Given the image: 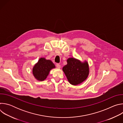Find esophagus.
Returning <instances> with one entry per match:
<instances>
[{"mask_svg":"<svg viewBox=\"0 0 123 123\" xmlns=\"http://www.w3.org/2000/svg\"><path fill=\"white\" fill-rule=\"evenodd\" d=\"M56 67L57 68H61V66H60V65L59 64H56Z\"/></svg>","mask_w":123,"mask_h":123,"instance_id":"obj_1","label":"esophagus"}]
</instances>
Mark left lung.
<instances>
[{
    "instance_id": "left-lung-1",
    "label": "left lung",
    "mask_w": 123,
    "mask_h": 123,
    "mask_svg": "<svg viewBox=\"0 0 123 123\" xmlns=\"http://www.w3.org/2000/svg\"><path fill=\"white\" fill-rule=\"evenodd\" d=\"M67 64L62 68L69 83L74 86L79 85L88 77L89 66L86 61L80 60L72 57L67 60Z\"/></svg>"
}]
</instances>
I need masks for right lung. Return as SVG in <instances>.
I'll return each mask as SVG.
<instances>
[{"label":"right lung","instance_id":"add662e5","mask_svg":"<svg viewBox=\"0 0 123 123\" xmlns=\"http://www.w3.org/2000/svg\"><path fill=\"white\" fill-rule=\"evenodd\" d=\"M55 68V64L50 60L40 58L32 68V74L38 81H42L46 79L50 70Z\"/></svg>","mask_w":123,"mask_h":123}]
</instances>
